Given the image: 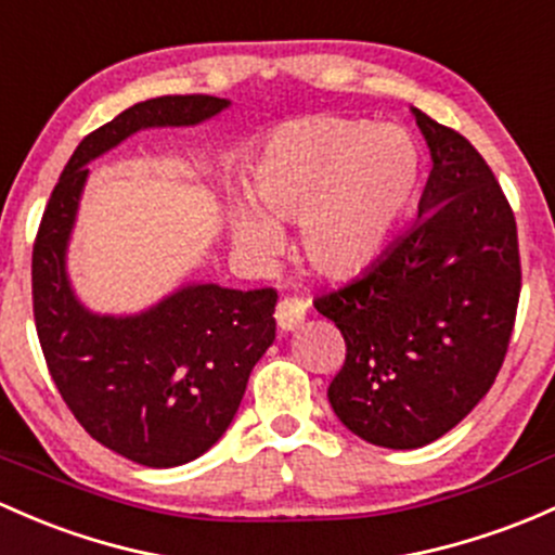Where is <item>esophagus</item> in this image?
<instances>
[{
    "label": "esophagus",
    "mask_w": 555,
    "mask_h": 555,
    "mask_svg": "<svg viewBox=\"0 0 555 555\" xmlns=\"http://www.w3.org/2000/svg\"><path fill=\"white\" fill-rule=\"evenodd\" d=\"M308 306L300 297H284L276 306V324L282 326V332H295L297 326L306 322Z\"/></svg>",
    "instance_id": "esophagus-1"
}]
</instances>
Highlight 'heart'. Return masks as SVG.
I'll return each mask as SVG.
<instances>
[{
  "label": "heart",
  "mask_w": 555,
  "mask_h": 555,
  "mask_svg": "<svg viewBox=\"0 0 555 555\" xmlns=\"http://www.w3.org/2000/svg\"><path fill=\"white\" fill-rule=\"evenodd\" d=\"M410 135L340 116H306L273 130L249 167L247 202L229 209L244 255H276L282 225L297 223V253L335 282L375 266L417 194Z\"/></svg>",
  "instance_id": "obj_1"
}]
</instances>
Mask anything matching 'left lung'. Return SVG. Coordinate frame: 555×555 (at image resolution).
Wrapping results in <instances>:
<instances>
[{"instance_id": "obj_1", "label": "left lung", "mask_w": 555, "mask_h": 555, "mask_svg": "<svg viewBox=\"0 0 555 555\" xmlns=\"http://www.w3.org/2000/svg\"><path fill=\"white\" fill-rule=\"evenodd\" d=\"M412 116L434 162L415 229L313 302L346 337L332 410L385 449L430 444L487 396L521 293L516 218L489 165L460 132Z\"/></svg>"}]
</instances>
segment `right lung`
Here are the masks:
<instances>
[{
    "instance_id": "add662e5",
    "label": "right lung",
    "mask_w": 555,
    "mask_h": 555,
    "mask_svg": "<svg viewBox=\"0 0 555 555\" xmlns=\"http://www.w3.org/2000/svg\"><path fill=\"white\" fill-rule=\"evenodd\" d=\"M229 106L212 95L151 98L98 127L52 189L34 244V319L52 380L92 439L149 468L191 463L225 434L276 337L279 295L183 284L140 313H95L72 287L68 242L90 162L140 130L194 127Z\"/></svg>"
}]
</instances>
